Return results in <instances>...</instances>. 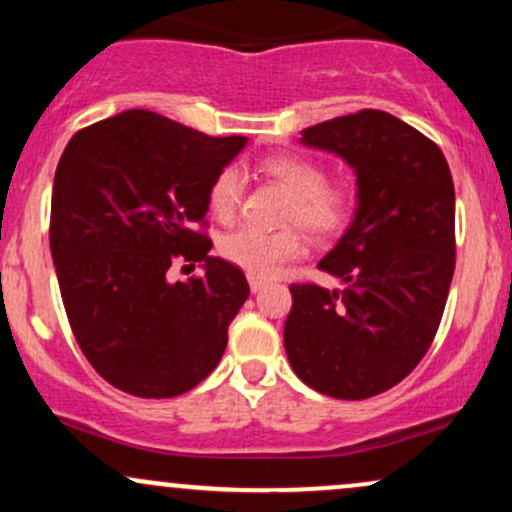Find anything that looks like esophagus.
<instances>
[{
	"mask_svg": "<svg viewBox=\"0 0 512 512\" xmlns=\"http://www.w3.org/2000/svg\"><path fill=\"white\" fill-rule=\"evenodd\" d=\"M248 281H250V289H252V293L262 291L264 286H267V279H264V276H257V274H248Z\"/></svg>",
	"mask_w": 512,
	"mask_h": 512,
	"instance_id": "34e87169",
	"label": "esophagus"
}]
</instances>
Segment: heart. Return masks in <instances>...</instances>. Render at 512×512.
Listing matches in <instances>:
<instances>
[{
  "mask_svg": "<svg viewBox=\"0 0 512 512\" xmlns=\"http://www.w3.org/2000/svg\"><path fill=\"white\" fill-rule=\"evenodd\" d=\"M262 170L291 192L286 219L298 221L315 236H330L339 231L351 214V192L344 185H327L325 170L315 161L296 154L269 156ZM243 170L226 166L209 187V209L216 219L231 221L243 199ZM221 255L245 272L272 276L303 252V238L296 228L264 231L257 226H240L226 233L219 243Z\"/></svg>",
  "mask_w": 512,
  "mask_h": 512,
  "instance_id": "heart-1",
  "label": "heart"
}]
</instances>
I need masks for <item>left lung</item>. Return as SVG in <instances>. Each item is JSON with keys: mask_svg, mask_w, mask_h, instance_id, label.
<instances>
[{"mask_svg": "<svg viewBox=\"0 0 512 512\" xmlns=\"http://www.w3.org/2000/svg\"><path fill=\"white\" fill-rule=\"evenodd\" d=\"M303 146L356 175V209L317 262L339 289L291 284L284 346L293 373L337 399L407 378L436 337L455 272V187L443 151L383 110L308 127Z\"/></svg>", "mask_w": 512, "mask_h": 512, "instance_id": "8db88e82", "label": "left lung"}]
</instances>
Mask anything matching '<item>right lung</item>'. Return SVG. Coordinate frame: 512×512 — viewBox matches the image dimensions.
Returning a JSON list of instances; mask_svg holds the SVG:
<instances>
[{
    "label": "right lung",
    "mask_w": 512,
    "mask_h": 512,
    "mask_svg": "<svg viewBox=\"0 0 512 512\" xmlns=\"http://www.w3.org/2000/svg\"><path fill=\"white\" fill-rule=\"evenodd\" d=\"M248 137H207L151 110H125L69 139L52 185L50 250L69 325L117 390L166 399L219 366L250 286L197 231L209 187ZM175 261L203 264L170 282Z\"/></svg>",
    "instance_id": "1"
}]
</instances>
